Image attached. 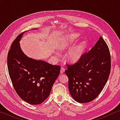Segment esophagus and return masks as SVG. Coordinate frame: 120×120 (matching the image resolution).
<instances>
[{"mask_svg": "<svg viewBox=\"0 0 120 120\" xmlns=\"http://www.w3.org/2000/svg\"><path fill=\"white\" fill-rule=\"evenodd\" d=\"M64 71H65L64 68L63 67H62L61 69H60V74H63V73H64Z\"/></svg>", "mask_w": 120, "mask_h": 120, "instance_id": "34e87169", "label": "esophagus"}]
</instances>
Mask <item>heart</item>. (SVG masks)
Wrapping results in <instances>:
<instances>
[{
	"label": "heart",
	"instance_id": "heart-1",
	"mask_svg": "<svg viewBox=\"0 0 120 120\" xmlns=\"http://www.w3.org/2000/svg\"><path fill=\"white\" fill-rule=\"evenodd\" d=\"M78 34H72L65 36L60 40L58 45V48L60 50H64L67 48L73 42L78 39ZM85 47V43L82 41L74 46L71 47L67 53V57L71 62H77L81 58L83 55Z\"/></svg>",
	"mask_w": 120,
	"mask_h": 120
}]
</instances>
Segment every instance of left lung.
<instances>
[{
    "label": "left lung",
    "instance_id": "8db88e82",
    "mask_svg": "<svg viewBox=\"0 0 120 120\" xmlns=\"http://www.w3.org/2000/svg\"><path fill=\"white\" fill-rule=\"evenodd\" d=\"M68 88L73 99L79 103L92 101L102 91L111 69L109 49L101 37L78 62L67 65Z\"/></svg>",
    "mask_w": 120,
    "mask_h": 120
}]
</instances>
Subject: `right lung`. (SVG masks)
Wrapping results in <instances>:
<instances>
[{
    "label": "right lung",
    "instance_id": "obj_1",
    "mask_svg": "<svg viewBox=\"0 0 120 120\" xmlns=\"http://www.w3.org/2000/svg\"><path fill=\"white\" fill-rule=\"evenodd\" d=\"M26 32L18 35L11 44L8 55V71L19 97L30 104H40L50 94L60 67L29 58L23 53L19 41Z\"/></svg>",
    "mask_w": 120,
    "mask_h": 120
}]
</instances>
